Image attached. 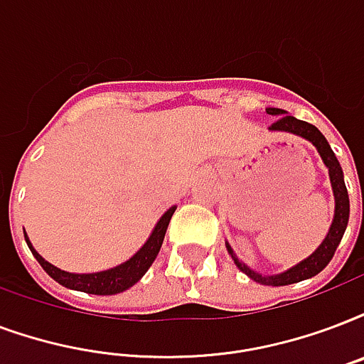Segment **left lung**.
Returning <instances> with one entry per match:
<instances>
[{"mask_svg": "<svg viewBox=\"0 0 364 364\" xmlns=\"http://www.w3.org/2000/svg\"><path fill=\"white\" fill-rule=\"evenodd\" d=\"M267 114L279 116L277 122L271 124L269 129L273 132H288L294 133V135H299V137L311 141L313 145L317 146L318 154L323 158V162L326 164L330 173V183H332V188H334V198H336V212H334V221L330 225V231L326 235V238L323 240V244L318 246L311 256L304 259L301 263H298L296 267L288 269L281 274H273V277H262L257 274L256 271L248 269L244 263L238 262V257L235 256V252L231 250V246L227 244V250L232 256L237 267L246 273L252 279V281L259 282V284H265V287H287V284H294V282L305 281V279H311L315 274H318L326 265L330 263V259L334 257V252H336L338 244L342 240L343 232H346V227H348L349 219V196L348 188H346V183H343V171L340 168V162H338L336 154L330 149L328 141L324 139V135L318 132L317 127L313 124H307L304 120H298L294 116L284 114V110L281 108H267Z\"/></svg>", "mask_w": 364, "mask_h": 364, "instance_id": "left-lung-1", "label": "left lung"}]
</instances>
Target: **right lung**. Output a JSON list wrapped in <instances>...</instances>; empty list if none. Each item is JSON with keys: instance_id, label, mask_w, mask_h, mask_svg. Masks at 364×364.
<instances>
[{"instance_id": "add662e5", "label": "right lung", "mask_w": 364, "mask_h": 364, "mask_svg": "<svg viewBox=\"0 0 364 364\" xmlns=\"http://www.w3.org/2000/svg\"><path fill=\"white\" fill-rule=\"evenodd\" d=\"M176 212V206L170 208L168 212L164 213L160 221L154 227V231L149 237V240L145 242V246L139 250L137 254L133 257H129L126 263H122L118 267L108 269V271H101V273H90V274H76V273H66V271H60L55 265H51L49 262H46L43 257L32 248V244L28 240V237L24 235L28 242V248L32 250L34 257L40 262V265L46 269V273L55 279V281L63 284L66 288H72V290H80V292L85 294H97V296H112V294H120L124 290H127L129 287H133L135 282L146 273V269L151 267L154 257L158 256L160 252V246L164 242V235H166V229L170 225V219Z\"/></svg>"}]
</instances>
